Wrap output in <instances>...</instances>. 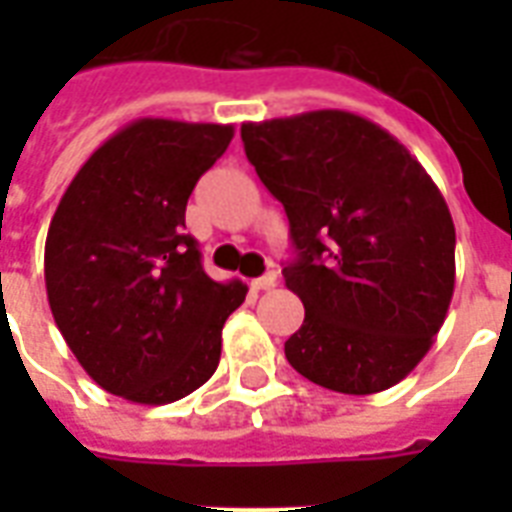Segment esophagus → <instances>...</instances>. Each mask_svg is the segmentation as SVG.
<instances>
[{"mask_svg": "<svg viewBox=\"0 0 512 512\" xmlns=\"http://www.w3.org/2000/svg\"><path fill=\"white\" fill-rule=\"evenodd\" d=\"M249 287L255 289V292H263V289H273V287H276V273H273V271L263 273L260 279H252V284H249Z\"/></svg>", "mask_w": 512, "mask_h": 512, "instance_id": "obj_1", "label": "esophagus"}]
</instances>
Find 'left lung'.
Returning a JSON list of instances; mask_svg holds the SVG:
<instances>
[{
    "instance_id": "1",
    "label": "left lung",
    "mask_w": 512,
    "mask_h": 512,
    "mask_svg": "<svg viewBox=\"0 0 512 512\" xmlns=\"http://www.w3.org/2000/svg\"><path fill=\"white\" fill-rule=\"evenodd\" d=\"M241 140L297 252L281 271L305 305L287 361L348 396L393 388L454 295V223L438 185L390 132L348 111L247 122Z\"/></svg>"
}]
</instances>
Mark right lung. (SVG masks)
<instances>
[{
	"instance_id": "right-lung-1",
	"label": "right lung",
	"mask_w": 512,
	"mask_h": 512,
	"mask_svg": "<svg viewBox=\"0 0 512 512\" xmlns=\"http://www.w3.org/2000/svg\"><path fill=\"white\" fill-rule=\"evenodd\" d=\"M231 138V124L138 119L84 162L52 215L50 311L84 372L114 396L172 404L220 364L223 324L247 287L204 273L185 204Z\"/></svg>"
}]
</instances>
